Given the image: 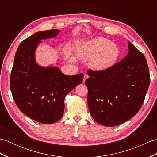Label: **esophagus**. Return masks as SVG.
Segmentation results:
<instances>
[{"label": "esophagus", "mask_w": 157, "mask_h": 157, "mask_svg": "<svg viewBox=\"0 0 157 157\" xmlns=\"http://www.w3.org/2000/svg\"><path fill=\"white\" fill-rule=\"evenodd\" d=\"M88 78V75L87 74H84V79H83V82L85 83L86 82V79H87Z\"/></svg>", "instance_id": "1"}]
</instances>
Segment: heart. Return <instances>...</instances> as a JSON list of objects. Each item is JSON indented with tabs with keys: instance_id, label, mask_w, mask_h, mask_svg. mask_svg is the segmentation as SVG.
<instances>
[{
	"instance_id": "b5f03b06",
	"label": "heart",
	"mask_w": 157,
	"mask_h": 157,
	"mask_svg": "<svg viewBox=\"0 0 157 157\" xmlns=\"http://www.w3.org/2000/svg\"><path fill=\"white\" fill-rule=\"evenodd\" d=\"M119 50L109 40L99 37L86 44L81 51V55L86 59L92 58L90 66L96 70L107 69L115 64L118 59Z\"/></svg>"
}]
</instances>
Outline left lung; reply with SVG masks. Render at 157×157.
Masks as SVG:
<instances>
[{"mask_svg": "<svg viewBox=\"0 0 157 157\" xmlns=\"http://www.w3.org/2000/svg\"><path fill=\"white\" fill-rule=\"evenodd\" d=\"M122 61L102 71L88 70V105L91 115L102 125L121 124L137 114L149 87V69L143 53L128 42Z\"/></svg>", "mask_w": 157, "mask_h": 157, "instance_id": "obj_1", "label": "left lung"}]
</instances>
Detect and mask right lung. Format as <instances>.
Listing matches in <instances>:
<instances>
[{"label": "right lung", "mask_w": 157, "mask_h": 157, "mask_svg": "<svg viewBox=\"0 0 157 157\" xmlns=\"http://www.w3.org/2000/svg\"><path fill=\"white\" fill-rule=\"evenodd\" d=\"M59 30L38 32L23 40L17 50L10 86L15 104L23 114L39 123H54L62 117L66 95L83 82L84 74L65 75L56 67H41L34 51L42 39L55 37Z\"/></svg>", "instance_id": "right-lung-1"}]
</instances>
